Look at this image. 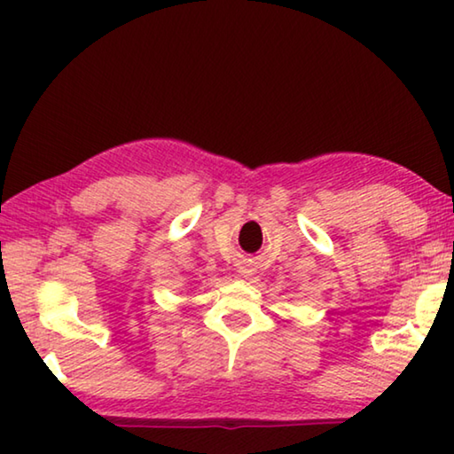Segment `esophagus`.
Masks as SVG:
<instances>
[{
	"instance_id": "esophagus-1",
	"label": "esophagus",
	"mask_w": 454,
	"mask_h": 454,
	"mask_svg": "<svg viewBox=\"0 0 454 454\" xmlns=\"http://www.w3.org/2000/svg\"><path fill=\"white\" fill-rule=\"evenodd\" d=\"M244 274H246V272H244Z\"/></svg>"
}]
</instances>
